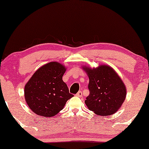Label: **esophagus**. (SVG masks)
<instances>
[{
    "mask_svg": "<svg viewBox=\"0 0 149 149\" xmlns=\"http://www.w3.org/2000/svg\"><path fill=\"white\" fill-rule=\"evenodd\" d=\"M76 95L77 97H81L82 96V92H81V91H78V93H77L76 94Z\"/></svg>",
    "mask_w": 149,
    "mask_h": 149,
    "instance_id": "1",
    "label": "esophagus"
}]
</instances>
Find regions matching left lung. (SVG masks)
<instances>
[{
    "label": "left lung",
    "instance_id": "1",
    "mask_svg": "<svg viewBox=\"0 0 149 149\" xmlns=\"http://www.w3.org/2000/svg\"><path fill=\"white\" fill-rule=\"evenodd\" d=\"M83 68L89 79V95L85 101L87 108L100 116L115 113L126 97L125 85L121 79L113 68L107 65L93 68Z\"/></svg>",
    "mask_w": 149,
    "mask_h": 149
}]
</instances>
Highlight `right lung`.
<instances>
[{
	"label": "right lung",
	"mask_w": 149,
	"mask_h": 149,
	"mask_svg": "<svg viewBox=\"0 0 149 149\" xmlns=\"http://www.w3.org/2000/svg\"><path fill=\"white\" fill-rule=\"evenodd\" d=\"M66 67L52 62L38 69L24 87V97L31 111L45 118L62 111L66 102L73 97L62 80Z\"/></svg>",
	"instance_id": "obj_1"
}]
</instances>
